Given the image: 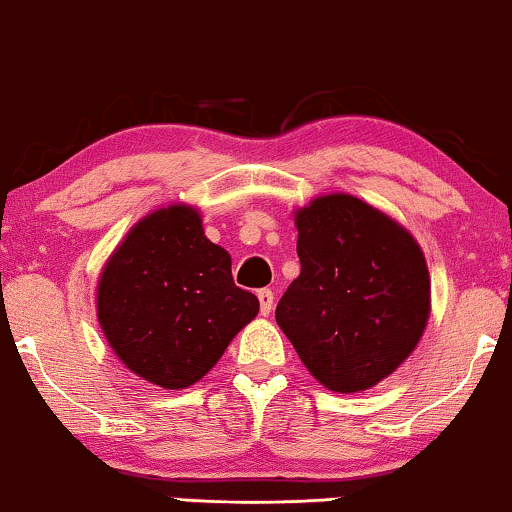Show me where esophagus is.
<instances>
[{"label": "esophagus", "instance_id": "obj_1", "mask_svg": "<svg viewBox=\"0 0 512 512\" xmlns=\"http://www.w3.org/2000/svg\"><path fill=\"white\" fill-rule=\"evenodd\" d=\"M258 303H261V314L263 317H268L272 312V305H275V293L270 289H261L258 291Z\"/></svg>", "mask_w": 512, "mask_h": 512}]
</instances>
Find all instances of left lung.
<instances>
[{"label": "left lung", "mask_w": 512, "mask_h": 512, "mask_svg": "<svg viewBox=\"0 0 512 512\" xmlns=\"http://www.w3.org/2000/svg\"><path fill=\"white\" fill-rule=\"evenodd\" d=\"M300 275L275 319L317 382L359 394L389 377L422 340L431 277L408 228L349 193L293 212Z\"/></svg>", "instance_id": "obj_1"}]
</instances>
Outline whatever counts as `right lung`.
<instances>
[{"label":"right lung","instance_id":"add662e5","mask_svg":"<svg viewBox=\"0 0 512 512\" xmlns=\"http://www.w3.org/2000/svg\"><path fill=\"white\" fill-rule=\"evenodd\" d=\"M95 303L123 366L163 389L202 380L258 314V298L233 282L230 254L184 202L128 230L104 263Z\"/></svg>","mask_w":512,"mask_h":512}]
</instances>
